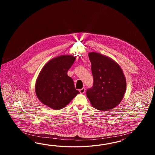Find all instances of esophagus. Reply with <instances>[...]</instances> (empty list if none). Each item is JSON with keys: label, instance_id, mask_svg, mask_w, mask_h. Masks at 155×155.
I'll list each match as a JSON object with an SVG mask.
<instances>
[{"label": "esophagus", "instance_id": "obj_1", "mask_svg": "<svg viewBox=\"0 0 155 155\" xmlns=\"http://www.w3.org/2000/svg\"><path fill=\"white\" fill-rule=\"evenodd\" d=\"M79 91H80V93L81 94H84V92H85V88H84V87H83L82 89H80Z\"/></svg>", "mask_w": 155, "mask_h": 155}]
</instances>
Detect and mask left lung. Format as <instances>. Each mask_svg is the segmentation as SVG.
Segmentation results:
<instances>
[{"mask_svg": "<svg viewBox=\"0 0 155 155\" xmlns=\"http://www.w3.org/2000/svg\"><path fill=\"white\" fill-rule=\"evenodd\" d=\"M94 78L93 86L86 95L94 108L108 111L122 102L126 90V80L122 68L111 58L97 52H90Z\"/></svg>", "mask_w": 155, "mask_h": 155, "instance_id": "obj_1", "label": "left lung"}]
</instances>
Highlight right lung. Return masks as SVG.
Masks as SVG:
<instances>
[{
	"instance_id": "obj_1",
	"label": "right lung",
	"mask_w": 155,
	"mask_h": 155,
	"mask_svg": "<svg viewBox=\"0 0 155 155\" xmlns=\"http://www.w3.org/2000/svg\"><path fill=\"white\" fill-rule=\"evenodd\" d=\"M75 60L71 55H61L43 66L35 84V93L41 103L53 110H60L80 93L67 74Z\"/></svg>"
}]
</instances>
